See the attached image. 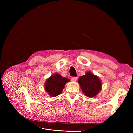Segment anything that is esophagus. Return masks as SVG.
Segmentation results:
<instances>
[{"instance_id":"1","label":"esophagus","mask_w":133,"mask_h":133,"mask_svg":"<svg viewBox=\"0 0 133 133\" xmlns=\"http://www.w3.org/2000/svg\"><path fill=\"white\" fill-rule=\"evenodd\" d=\"M71 80L72 82H76V80H77V78L76 77H72L71 78Z\"/></svg>"}]
</instances>
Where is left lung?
<instances>
[{
    "label": "left lung",
    "mask_w": 133,
    "mask_h": 133,
    "mask_svg": "<svg viewBox=\"0 0 133 133\" xmlns=\"http://www.w3.org/2000/svg\"><path fill=\"white\" fill-rule=\"evenodd\" d=\"M78 81L82 92L88 98L96 96L102 90L101 80L90 71H87L85 75L80 76Z\"/></svg>",
    "instance_id": "obj_1"
}]
</instances>
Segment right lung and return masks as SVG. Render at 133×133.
<instances>
[{
  "mask_svg": "<svg viewBox=\"0 0 133 133\" xmlns=\"http://www.w3.org/2000/svg\"><path fill=\"white\" fill-rule=\"evenodd\" d=\"M70 81L69 79L55 73L46 80L44 89L51 97H55L62 93L65 84Z\"/></svg>",
  "mask_w": 133,
  "mask_h": 133,
  "instance_id": "right-lung-1",
  "label": "right lung"
}]
</instances>
